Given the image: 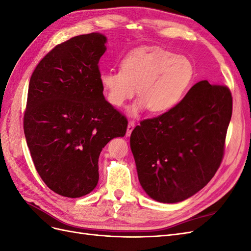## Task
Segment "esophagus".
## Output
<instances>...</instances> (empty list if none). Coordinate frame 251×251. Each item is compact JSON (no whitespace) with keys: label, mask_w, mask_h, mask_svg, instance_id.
I'll return each instance as SVG.
<instances>
[{"label":"esophagus","mask_w":251,"mask_h":251,"mask_svg":"<svg viewBox=\"0 0 251 251\" xmlns=\"http://www.w3.org/2000/svg\"><path fill=\"white\" fill-rule=\"evenodd\" d=\"M134 127H135V123H134V121H133V120L128 121L127 128H126V136H130V135H131L132 131L134 130Z\"/></svg>","instance_id":"34e87169"}]
</instances>
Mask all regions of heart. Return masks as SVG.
<instances>
[{
    "instance_id": "heart-1",
    "label": "heart",
    "mask_w": 251,
    "mask_h": 251,
    "mask_svg": "<svg viewBox=\"0 0 251 251\" xmlns=\"http://www.w3.org/2000/svg\"><path fill=\"white\" fill-rule=\"evenodd\" d=\"M193 77L191 60L159 47L135 49L121 60L120 71L102 70L98 75L113 107L124 105L137 88L139 98L127 109L134 116L148 108L151 113L170 111L182 100Z\"/></svg>"
}]
</instances>
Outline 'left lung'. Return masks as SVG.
Returning <instances> with one entry per match:
<instances>
[{
    "instance_id": "8db88e82",
    "label": "left lung",
    "mask_w": 251,
    "mask_h": 251,
    "mask_svg": "<svg viewBox=\"0 0 251 251\" xmlns=\"http://www.w3.org/2000/svg\"><path fill=\"white\" fill-rule=\"evenodd\" d=\"M231 114L230 90L201 80L173 109L142 120L130 144L144 192L177 203L206 185L223 159Z\"/></svg>"
}]
</instances>
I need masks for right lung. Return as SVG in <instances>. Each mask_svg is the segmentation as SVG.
<instances>
[{"mask_svg":"<svg viewBox=\"0 0 251 251\" xmlns=\"http://www.w3.org/2000/svg\"><path fill=\"white\" fill-rule=\"evenodd\" d=\"M105 43L103 34L93 32L57 45L29 82L27 146L45 184L68 198L93 191L101 150L126 132V118L104 100L98 78Z\"/></svg>","mask_w":251,"mask_h":251,"instance_id":"right-lung-1","label":"right lung"}]
</instances>
